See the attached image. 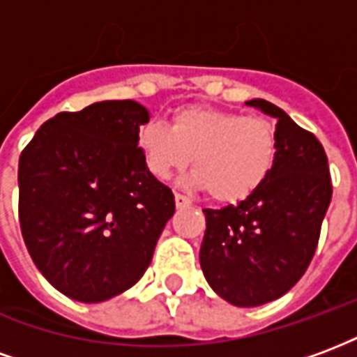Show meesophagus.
Here are the masks:
<instances>
[{"instance_id":"1","label":"esophagus","mask_w":357,"mask_h":357,"mask_svg":"<svg viewBox=\"0 0 357 357\" xmlns=\"http://www.w3.org/2000/svg\"><path fill=\"white\" fill-rule=\"evenodd\" d=\"M174 199H176V206H178V208H185V206H189V204H191L187 197H183V195H179V193H176V197H174Z\"/></svg>"}]
</instances>
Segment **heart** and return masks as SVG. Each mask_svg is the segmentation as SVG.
Listing matches in <instances>:
<instances>
[{
  "label": "heart",
  "instance_id": "obj_1",
  "mask_svg": "<svg viewBox=\"0 0 357 357\" xmlns=\"http://www.w3.org/2000/svg\"><path fill=\"white\" fill-rule=\"evenodd\" d=\"M137 143L149 172L168 179L191 162L187 185L206 189L216 202H239L260 189L275 164L277 137L269 120L193 105L172 116L170 128L147 122Z\"/></svg>",
  "mask_w": 357,
  "mask_h": 357
}]
</instances>
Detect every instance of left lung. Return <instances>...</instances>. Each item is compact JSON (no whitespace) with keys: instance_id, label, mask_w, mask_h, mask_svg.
I'll return each instance as SVG.
<instances>
[{"instance_id":"1","label":"left lung","mask_w":357,"mask_h":357,"mask_svg":"<svg viewBox=\"0 0 357 357\" xmlns=\"http://www.w3.org/2000/svg\"><path fill=\"white\" fill-rule=\"evenodd\" d=\"M248 107L277 118L275 164L260 189L225 208H204L201 268L216 294L252 307L283 296L314 258L333 185L323 145L264 99Z\"/></svg>"}]
</instances>
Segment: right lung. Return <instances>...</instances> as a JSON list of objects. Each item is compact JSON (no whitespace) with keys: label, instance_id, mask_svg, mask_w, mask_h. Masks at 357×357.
Listing matches in <instances>:
<instances>
[{"label":"right lung","instance_id":"obj_1","mask_svg":"<svg viewBox=\"0 0 357 357\" xmlns=\"http://www.w3.org/2000/svg\"><path fill=\"white\" fill-rule=\"evenodd\" d=\"M137 101L59 112L19 158V222L36 268L65 296L105 302L139 281L174 216L170 187L149 172Z\"/></svg>","mask_w":357,"mask_h":357}]
</instances>
